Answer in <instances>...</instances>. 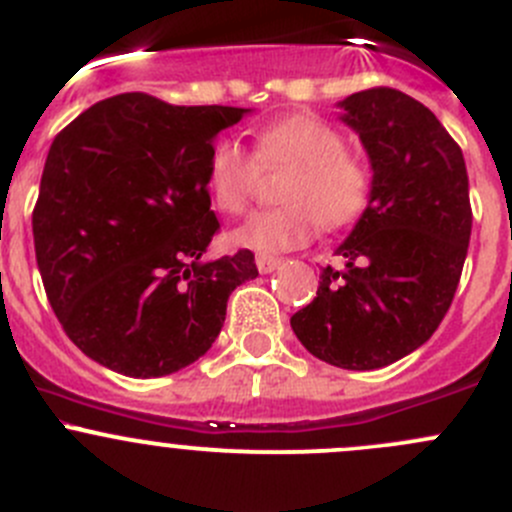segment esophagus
Here are the masks:
<instances>
[{"instance_id":"esophagus-1","label":"esophagus","mask_w":512,"mask_h":512,"mask_svg":"<svg viewBox=\"0 0 512 512\" xmlns=\"http://www.w3.org/2000/svg\"><path fill=\"white\" fill-rule=\"evenodd\" d=\"M255 265L262 275H270L277 265H280V257H272V255H257L255 257Z\"/></svg>"}]
</instances>
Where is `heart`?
<instances>
[{
  "instance_id": "heart-1",
  "label": "heart",
  "mask_w": 512,
  "mask_h": 512,
  "mask_svg": "<svg viewBox=\"0 0 512 512\" xmlns=\"http://www.w3.org/2000/svg\"><path fill=\"white\" fill-rule=\"evenodd\" d=\"M262 168L289 170L282 208L262 213L235 232L240 245L260 252L302 247L317 235L344 230L366 213L374 173L347 151V138L314 116H287L257 131L255 153L235 138H220L208 160V190L223 213L240 215L255 203Z\"/></svg>"
}]
</instances>
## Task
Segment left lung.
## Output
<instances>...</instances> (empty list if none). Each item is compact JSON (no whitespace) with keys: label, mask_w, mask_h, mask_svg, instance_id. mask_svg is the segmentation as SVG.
Instances as JSON below:
<instances>
[{"label":"left lung","mask_w":512,"mask_h":512,"mask_svg":"<svg viewBox=\"0 0 512 512\" xmlns=\"http://www.w3.org/2000/svg\"><path fill=\"white\" fill-rule=\"evenodd\" d=\"M339 106L369 153L374 193L337 247L344 267H324L317 297L289 324L317 359L366 371L411 354L443 322L473 213L461 146L423 103L376 86Z\"/></svg>","instance_id":"8db88e82"}]
</instances>
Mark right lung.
Instances as JSON below:
<instances>
[{
  "mask_svg": "<svg viewBox=\"0 0 512 512\" xmlns=\"http://www.w3.org/2000/svg\"><path fill=\"white\" fill-rule=\"evenodd\" d=\"M247 108L173 106L118 94L54 138L32 230L36 265L66 337L101 366L151 379L218 339L232 289L255 255L205 262L220 230L208 160Z\"/></svg>",
  "mask_w": 512,
  "mask_h": 512,
  "instance_id": "right-lung-1",
  "label": "right lung"
}]
</instances>
